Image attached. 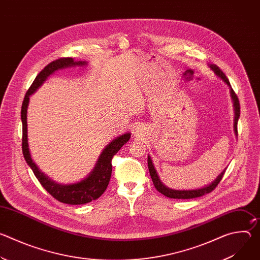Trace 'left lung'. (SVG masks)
<instances>
[{
    "mask_svg": "<svg viewBox=\"0 0 260 260\" xmlns=\"http://www.w3.org/2000/svg\"><path fill=\"white\" fill-rule=\"evenodd\" d=\"M210 69L215 73V75L220 78L222 81H223L231 89V96H232V100H233V103H234V109H235V122H234V129H235V134L236 136H238V120L240 118V102H239V99L237 96V94L235 93V91L233 90L232 86H231V83L228 79V77L225 76V74L222 72L216 64H209ZM148 169H149V172H150V176H151V179H152V182L154 184V186L156 188L157 191H159L161 194L170 198V199H183V200H188V199H196V198H199V197H203L209 192H211L213 189H215V187L218 185V183L221 181L222 177H223L225 171H226V168L221 172V174H219L217 176V178L211 182L210 184L206 185V186L202 187V188H197V189H184V190H180V189H172L168 186H166V185L161 182V180L159 179V176L153 166V162H152V159L151 157L148 155Z\"/></svg>",
    "mask_w": 260,
    "mask_h": 260,
    "instance_id": "8db88e82",
    "label": "left lung"
}]
</instances>
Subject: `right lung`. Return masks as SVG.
<instances>
[{
	"label": "right lung",
	"mask_w": 260,
	"mask_h": 260,
	"mask_svg": "<svg viewBox=\"0 0 260 260\" xmlns=\"http://www.w3.org/2000/svg\"><path fill=\"white\" fill-rule=\"evenodd\" d=\"M87 61H75L71 57L56 59L47 64L37 75L32 84L25 93V96L21 106V121H22V153L26 164L34 172L36 178L39 180L42 186L51 194L55 200L68 204V205H83L91 201L99 199L107 189L109 184L111 173H112V158L120 150V148L129 140L131 133H125L114 140L111 141L101 153L93 170L83 180L71 183L60 184L51 180L47 175L39 170L34 162L30 156L28 142H27V106L29 103V96L38 89L45 80L58 70H63L72 67H83L86 66Z\"/></svg>",
	"instance_id": "add662e5"
}]
</instances>
